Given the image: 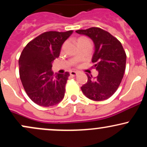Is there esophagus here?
<instances>
[{
    "mask_svg": "<svg viewBox=\"0 0 147 147\" xmlns=\"http://www.w3.org/2000/svg\"><path fill=\"white\" fill-rule=\"evenodd\" d=\"M70 75H71L72 77H75V76L77 75V72L75 71H71L70 72Z\"/></svg>",
    "mask_w": 147,
    "mask_h": 147,
    "instance_id": "34e87169",
    "label": "esophagus"
}]
</instances>
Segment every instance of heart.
<instances>
[{"label":"heart","instance_id":"heart-1","mask_svg":"<svg viewBox=\"0 0 147 147\" xmlns=\"http://www.w3.org/2000/svg\"><path fill=\"white\" fill-rule=\"evenodd\" d=\"M85 39H87L86 38H84V37H81V38H78V40H77V42L81 41V40H85Z\"/></svg>","mask_w":147,"mask_h":147}]
</instances>
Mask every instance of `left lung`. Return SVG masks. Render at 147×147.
Segmentation results:
<instances>
[{
  "mask_svg": "<svg viewBox=\"0 0 147 147\" xmlns=\"http://www.w3.org/2000/svg\"><path fill=\"white\" fill-rule=\"evenodd\" d=\"M93 41L95 52L92 62L98 75L93 78L87 74V83L81 87L86 97L94 101L109 99L120 84L126 68V55L122 43L110 33L99 28L77 30Z\"/></svg>",
  "mask_w": 147,
  "mask_h": 147,
  "instance_id": "8db88e82",
  "label": "left lung"
}]
</instances>
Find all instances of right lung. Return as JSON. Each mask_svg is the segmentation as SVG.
<instances>
[{"instance_id": "obj_1", "label": "right lung", "mask_w": 147, "mask_h": 147, "mask_svg": "<svg viewBox=\"0 0 147 147\" xmlns=\"http://www.w3.org/2000/svg\"><path fill=\"white\" fill-rule=\"evenodd\" d=\"M73 31L46 32L27 44L19 60V75L27 95L35 104L49 107L63 99L69 72L55 74L52 63Z\"/></svg>"}]
</instances>
